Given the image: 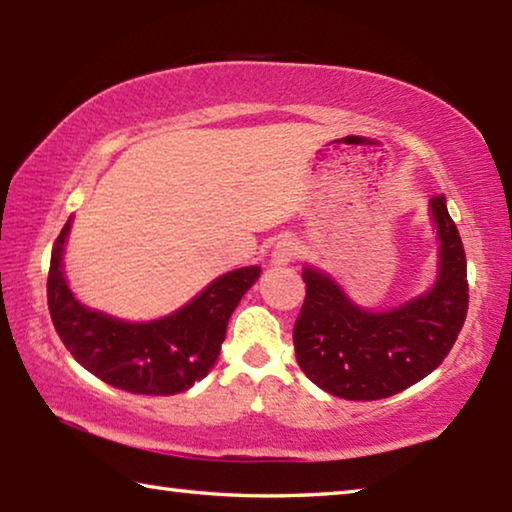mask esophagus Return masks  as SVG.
<instances>
[{
    "label": "esophagus",
    "instance_id": "34e87169",
    "mask_svg": "<svg viewBox=\"0 0 512 512\" xmlns=\"http://www.w3.org/2000/svg\"><path fill=\"white\" fill-rule=\"evenodd\" d=\"M298 257V244L293 239H282V241H277L275 244V248H273V253H271V262L273 264H289V262H293V259Z\"/></svg>",
    "mask_w": 512,
    "mask_h": 512
}]
</instances>
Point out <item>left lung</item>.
<instances>
[{
    "mask_svg": "<svg viewBox=\"0 0 512 512\" xmlns=\"http://www.w3.org/2000/svg\"><path fill=\"white\" fill-rule=\"evenodd\" d=\"M431 216L440 237L438 280L402 307L370 314L327 275L302 271L307 296L293 325L296 359L329 395L357 402L391 397L436 370L456 343L470 302L465 250L445 196L431 198Z\"/></svg>",
    "mask_w": 512,
    "mask_h": 512,
    "instance_id": "obj_1",
    "label": "left lung"
}]
</instances>
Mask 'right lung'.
Wrapping results in <instances>:
<instances>
[{
  "instance_id": "obj_1",
  "label": "right lung",
  "mask_w": 512,
  "mask_h": 512,
  "mask_svg": "<svg viewBox=\"0 0 512 512\" xmlns=\"http://www.w3.org/2000/svg\"><path fill=\"white\" fill-rule=\"evenodd\" d=\"M69 221L51 250L47 302L51 323L72 357L106 384L140 395H176L212 370L225 341V327L244 293L262 273L259 266L225 273L167 318L124 323L85 309L63 275Z\"/></svg>"
}]
</instances>
